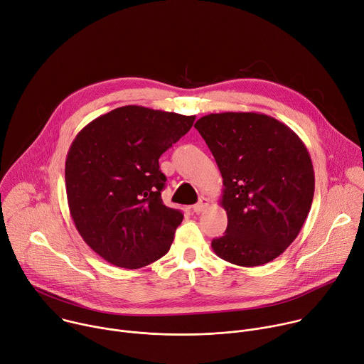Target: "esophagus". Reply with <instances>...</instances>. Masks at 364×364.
I'll return each instance as SVG.
<instances>
[{"label":"esophagus","instance_id":"1","mask_svg":"<svg viewBox=\"0 0 364 364\" xmlns=\"http://www.w3.org/2000/svg\"><path fill=\"white\" fill-rule=\"evenodd\" d=\"M208 205H210V199L205 198V196H200L198 203L192 207V210L195 213H203L205 208H208Z\"/></svg>","mask_w":364,"mask_h":364}]
</instances>
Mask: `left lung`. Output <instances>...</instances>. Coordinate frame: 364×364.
I'll list each match as a JSON object with an SVG mask.
<instances>
[{
    "mask_svg": "<svg viewBox=\"0 0 364 364\" xmlns=\"http://www.w3.org/2000/svg\"><path fill=\"white\" fill-rule=\"evenodd\" d=\"M195 129L223 176L221 205L228 224L211 247L225 262L253 267L272 262L298 237L311 210V156L276 118L259 112L200 117Z\"/></svg>",
    "mask_w": 364,
    "mask_h": 364,
    "instance_id": "8db88e82",
    "label": "left lung"
}]
</instances>
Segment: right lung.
<instances>
[{
    "mask_svg": "<svg viewBox=\"0 0 364 364\" xmlns=\"http://www.w3.org/2000/svg\"><path fill=\"white\" fill-rule=\"evenodd\" d=\"M193 121L126 105L76 134L65 164L68 205L80 237L108 263L139 269L169 252L183 215L161 200L166 176L159 157Z\"/></svg>",
    "mask_w": 364,
    "mask_h": 364,
    "instance_id": "1",
    "label": "right lung"
}]
</instances>
